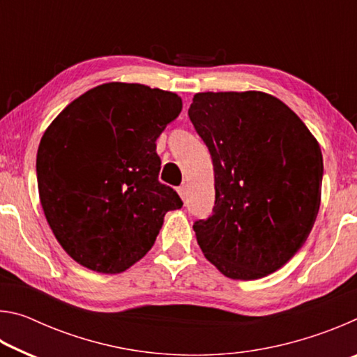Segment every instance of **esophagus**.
Segmentation results:
<instances>
[{
    "label": "esophagus",
    "mask_w": 357,
    "mask_h": 357,
    "mask_svg": "<svg viewBox=\"0 0 357 357\" xmlns=\"http://www.w3.org/2000/svg\"><path fill=\"white\" fill-rule=\"evenodd\" d=\"M178 193H179V197L183 198V200L185 202V198H187V193H189V185H187V184L179 185V187H178Z\"/></svg>",
    "instance_id": "34e87169"
}]
</instances>
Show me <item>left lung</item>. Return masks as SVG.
I'll list each match as a JSON object with an SVG mask.
<instances>
[{"label":"left lung","instance_id":"left-lung-1","mask_svg":"<svg viewBox=\"0 0 357 357\" xmlns=\"http://www.w3.org/2000/svg\"><path fill=\"white\" fill-rule=\"evenodd\" d=\"M189 118L214 165L213 215L193 223L204 257L234 280L280 269L319 209L323 154L315 137L261 91L198 93Z\"/></svg>","mask_w":357,"mask_h":357}]
</instances>
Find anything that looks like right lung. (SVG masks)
<instances>
[{"instance_id":"add662e5","label":"right lung","mask_w":357,"mask_h":357,"mask_svg":"<svg viewBox=\"0 0 357 357\" xmlns=\"http://www.w3.org/2000/svg\"><path fill=\"white\" fill-rule=\"evenodd\" d=\"M183 108L179 96L104 83L64 108L42 137L36 172L48 225L88 269L123 273L154 245L183 202L159 183L155 140Z\"/></svg>"}]
</instances>
